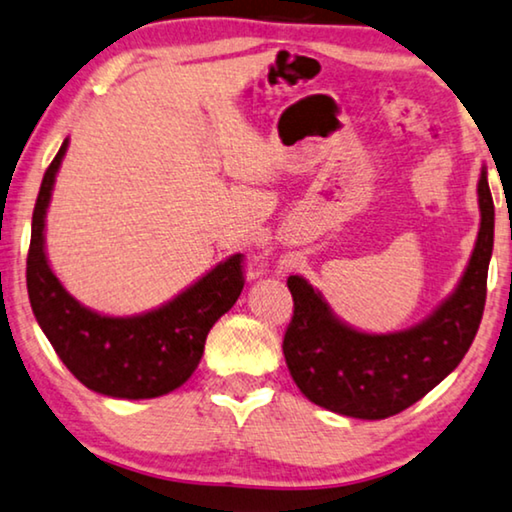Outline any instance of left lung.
<instances>
[{"label":"left lung","instance_id":"obj_1","mask_svg":"<svg viewBox=\"0 0 512 512\" xmlns=\"http://www.w3.org/2000/svg\"><path fill=\"white\" fill-rule=\"evenodd\" d=\"M478 203L480 231L462 281L432 316L409 330L367 335L348 328L305 279L288 277L293 316L284 358L309 402L351 418H390L416 404L462 362L483 318L494 247V203L485 170Z\"/></svg>","mask_w":512,"mask_h":512}]
</instances>
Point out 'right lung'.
<instances>
[{
  "label": "right lung",
  "instance_id": "obj_1",
  "mask_svg": "<svg viewBox=\"0 0 512 512\" xmlns=\"http://www.w3.org/2000/svg\"><path fill=\"white\" fill-rule=\"evenodd\" d=\"M66 147L69 140L43 175L32 214L27 293L36 321L59 360L90 390L120 399L166 395L194 374L207 332L240 298L242 254L226 258L168 305L147 314L115 318L83 307L59 284L43 251L46 210Z\"/></svg>",
  "mask_w": 512,
  "mask_h": 512
}]
</instances>
